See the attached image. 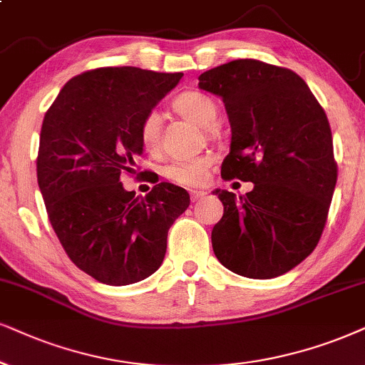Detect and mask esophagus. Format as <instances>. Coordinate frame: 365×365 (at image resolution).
<instances>
[{
    "instance_id": "esophagus-1",
    "label": "esophagus",
    "mask_w": 365,
    "mask_h": 365,
    "mask_svg": "<svg viewBox=\"0 0 365 365\" xmlns=\"http://www.w3.org/2000/svg\"><path fill=\"white\" fill-rule=\"evenodd\" d=\"M205 195H207V192H204V190H192V192H190L192 202L202 200V198H205Z\"/></svg>"
}]
</instances>
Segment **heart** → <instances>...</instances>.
<instances>
[{"label":"heart","instance_id":"obj_1","mask_svg":"<svg viewBox=\"0 0 365 365\" xmlns=\"http://www.w3.org/2000/svg\"><path fill=\"white\" fill-rule=\"evenodd\" d=\"M173 109L180 116L190 119L200 128H212L219 118L215 101L198 91H187L173 101ZM161 116L158 110H151L145 116L140 126V140L148 153H156L160 148ZM215 165L214 155H200L192 158H177L165 168V175L175 183L187 187H197L207 182L212 167Z\"/></svg>","mask_w":365,"mask_h":365}]
</instances>
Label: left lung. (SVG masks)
<instances>
[{
    "instance_id": "1",
    "label": "left lung",
    "mask_w": 365,
    "mask_h": 365,
    "mask_svg": "<svg viewBox=\"0 0 365 365\" xmlns=\"http://www.w3.org/2000/svg\"><path fill=\"white\" fill-rule=\"evenodd\" d=\"M198 87L222 99L230 123L222 178L255 183L246 195L214 192L224 205L214 255L246 278L288 273L317 247L335 190L325 110L298 73L252 58L210 68Z\"/></svg>"
}]
</instances>
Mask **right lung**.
I'll list each match as a JSON object with an SVG mask.
<instances>
[{
	"label": "right lung",
	"instance_id": "1",
	"mask_svg": "<svg viewBox=\"0 0 365 365\" xmlns=\"http://www.w3.org/2000/svg\"><path fill=\"white\" fill-rule=\"evenodd\" d=\"M182 76L96 68L68 81L43 118L36 178L50 224L73 264L104 284L153 274L168 229L190 205L173 183H156L143 198L121 183L143 155L141 121Z\"/></svg>",
	"mask_w": 365,
	"mask_h": 365
}]
</instances>
